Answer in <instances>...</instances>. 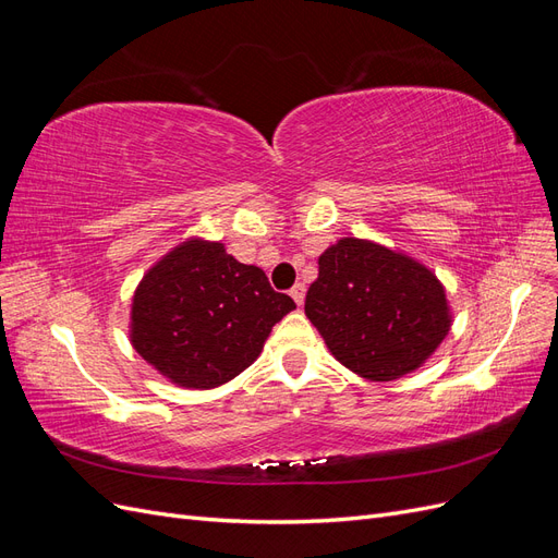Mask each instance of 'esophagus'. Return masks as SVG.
<instances>
[{
  "mask_svg": "<svg viewBox=\"0 0 558 558\" xmlns=\"http://www.w3.org/2000/svg\"><path fill=\"white\" fill-rule=\"evenodd\" d=\"M305 293H307V289H305V283H295L293 289H291V298L295 300V305L300 307L302 302H305Z\"/></svg>",
  "mask_w": 558,
  "mask_h": 558,
  "instance_id": "esophagus-1",
  "label": "esophagus"
}]
</instances>
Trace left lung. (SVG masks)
Listing matches in <instances>:
<instances>
[{
    "label": "left lung",
    "mask_w": 558,
    "mask_h": 558,
    "mask_svg": "<svg viewBox=\"0 0 558 558\" xmlns=\"http://www.w3.org/2000/svg\"><path fill=\"white\" fill-rule=\"evenodd\" d=\"M305 314L332 356L373 381L421 367L451 328L445 289L428 267L356 238L320 253Z\"/></svg>",
    "instance_id": "1"
}]
</instances>
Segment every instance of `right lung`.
<instances>
[{"mask_svg": "<svg viewBox=\"0 0 558 558\" xmlns=\"http://www.w3.org/2000/svg\"><path fill=\"white\" fill-rule=\"evenodd\" d=\"M295 302L260 267L221 242L191 240L148 269L132 300L130 340L140 356L183 388H214L258 359L272 326Z\"/></svg>", "mask_w": 558, "mask_h": 558, "instance_id": "obj_1", "label": "right lung"}]
</instances>
